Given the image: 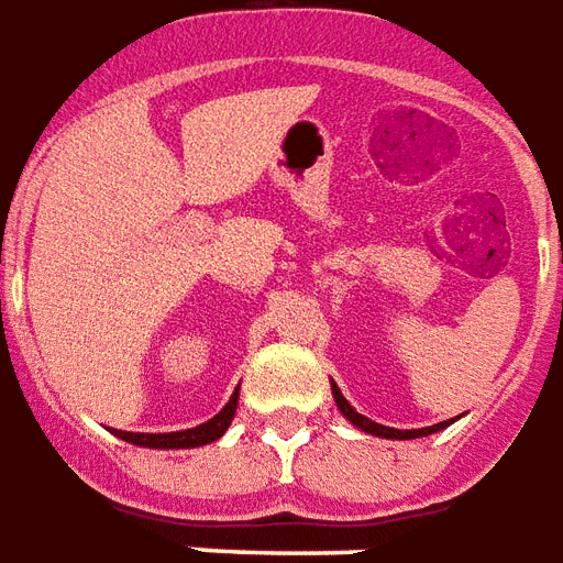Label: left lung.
<instances>
[{"instance_id": "8db88e82", "label": "left lung", "mask_w": 563, "mask_h": 563, "mask_svg": "<svg viewBox=\"0 0 563 563\" xmlns=\"http://www.w3.org/2000/svg\"><path fill=\"white\" fill-rule=\"evenodd\" d=\"M332 399H335V405H339V411L347 417V420L354 422L356 429H363V432L368 434H377V438H396V441H408V438H422V434H432V432H441L444 426H450V420L444 422H434V426H426V429H389V426H377L375 420H368V417H363V413H356L351 405H347V399L342 396V389L332 384Z\"/></svg>"}]
</instances>
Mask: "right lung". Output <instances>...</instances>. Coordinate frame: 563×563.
<instances>
[{
  "instance_id": "1",
  "label": "right lung",
  "mask_w": 563,
  "mask_h": 563,
  "mask_svg": "<svg viewBox=\"0 0 563 563\" xmlns=\"http://www.w3.org/2000/svg\"><path fill=\"white\" fill-rule=\"evenodd\" d=\"M236 401H240V393H233L231 401L221 408L212 420H207L203 426H195V429H186V432H167V434H141V432H117V438L129 441V444L137 446H155V450H186V446H200L209 444V441H219L221 434L228 432L233 413H236Z\"/></svg>"
}]
</instances>
